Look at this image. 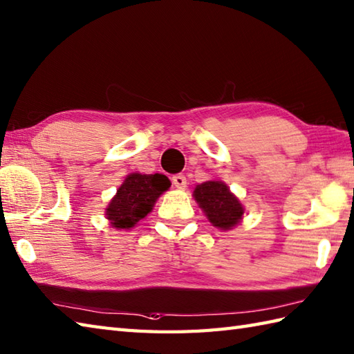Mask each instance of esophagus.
<instances>
[{"mask_svg":"<svg viewBox=\"0 0 354 354\" xmlns=\"http://www.w3.org/2000/svg\"><path fill=\"white\" fill-rule=\"evenodd\" d=\"M171 183H173V185L176 187V189H185L187 178H185V175H183V173H178V175L171 178Z\"/></svg>","mask_w":354,"mask_h":354,"instance_id":"34e87169","label":"esophagus"}]
</instances>
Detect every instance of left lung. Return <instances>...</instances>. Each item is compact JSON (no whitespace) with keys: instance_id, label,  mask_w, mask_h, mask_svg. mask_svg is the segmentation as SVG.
Masks as SVG:
<instances>
[{"instance_id":"left-lung-1","label":"left lung","mask_w":354,"mask_h":354,"mask_svg":"<svg viewBox=\"0 0 354 354\" xmlns=\"http://www.w3.org/2000/svg\"><path fill=\"white\" fill-rule=\"evenodd\" d=\"M194 199L204 209L208 221L221 230H230L240 222L243 207L239 199L221 181H208L198 185L193 192Z\"/></svg>"}]
</instances>
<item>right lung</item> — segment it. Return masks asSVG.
<instances>
[{
	"label": "right lung",
	"instance_id": "right-lung-1",
	"mask_svg": "<svg viewBox=\"0 0 354 354\" xmlns=\"http://www.w3.org/2000/svg\"><path fill=\"white\" fill-rule=\"evenodd\" d=\"M170 187L167 176L132 173L117 190L106 208V217L115 228L129 230L150 213L155 201Z\"/></svg>",
	"mask_w": 354,
	"mask_h": 354
}]
</instances>
